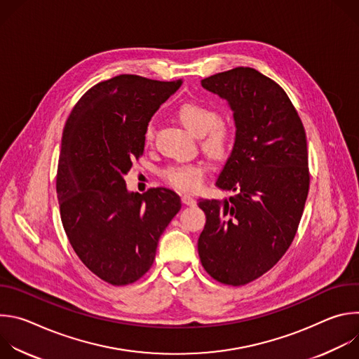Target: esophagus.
<instances>
[{
	"label": "esophagus",
	"instance_id": "1",
	"mask_svg": "<svg viewBox=\"0 0 359 359\" xmlns=\"http://www.w3.org/2000/svg\"><path fill=\"white\" fill-rule=\"evenodd\" d=\"M182 201L186 206H194L196 204V200L190 194H182Z\"/></svg>",
	"mask_w": 359,
	"mask_h": 359
}]
</instances>
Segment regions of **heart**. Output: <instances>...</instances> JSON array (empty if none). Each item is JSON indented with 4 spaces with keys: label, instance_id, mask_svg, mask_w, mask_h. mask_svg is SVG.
<instances>
[{
    "label": "heart",
    "instance_id": "obj_1",
    "mask_svg": "<svg viewBox=\"0 0 359 359\" xmlns=\"http://www.w3.org/2000/svg\"><path fill=\"white\" fill-rule=\"evenodd\" d=\"M177 118L183 126L196 136H203L201 146L213 159H224L233 149L234 129L233 125L219 119L217 111L198 104V102H186L177 109ZM155 137V128L150 123L144 133V140L150 143ZM208 168L200 162L172 165L162 172L166 183L170 186L193 191L200 187Z\"/></svg>",
    "mask_w": 359,
    "mask_h": 359
}]
</instances>
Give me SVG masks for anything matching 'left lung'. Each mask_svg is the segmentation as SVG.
Masks as SVG:
<instances>
[{
    "label": "left lung",
    "mask_w": 359,
    "mask_h": 359,
    "mask_svg": "<svg viewBox=\"0 0 359 359\" xmlns=\"http://www.w3.org/2000/svg\"><path fill=\"white\" fill-rule=\"evenodd\" d=\"M201 86L233 111L234 146L216 186L236 194L198 200L197 248L204 270L237 287L273 269L295 237L310 189L306 136L284 89L259 71L238 67Z\"/></svg>",
    "instance_id": "8db88e82"
}]
</instances>
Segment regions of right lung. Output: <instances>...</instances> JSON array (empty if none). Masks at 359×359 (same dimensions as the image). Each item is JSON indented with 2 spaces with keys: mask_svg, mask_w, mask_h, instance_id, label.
<instances>
[{
  "mask_svg": "<svg viewBox=\"0 0 359 359\" xmlns=\"http://www.w3.org/2000/svg\"><path fill=\"white\" fill-rule=\"evenodd\" d=\"M180 85L118 75L86 90L67 119L57 172L62 226L81 262L112 285L147 273L182 208L170 189L139 194L123 179L143 155L151 116Z\"/></svg>",
  "mask_w": 359,
  "mask_h": 359,
  "instance_id": "obj_1",
  "label": "right lung"
}]
</instances>
